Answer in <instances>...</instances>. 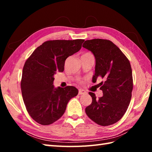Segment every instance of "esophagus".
Here are the masks:
<instances>
[{"mask_svg":"<svg viewBox=\"0 0 152 152\" xmlns=\"http://www.w3.org/2000/svg\"><path fill=\"white\" fill-rule=\"evenodd\" d=\"M87 92L83 89H79L78 91V94L79 95H83V94H86Z\"/></svg>","mask_w":152,"mask_h":152,"instance_id":"obj_1","label":"esophagus"}]
</instances>
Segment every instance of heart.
<instances>
[{
    "mask_svg": "<svg viewBox=\"0 0 152 152\" xmlns=\"http://www.w3.org/2000/svg\"><path fill=\"white\" fill-rule=\"evenodd\" d=\"M89 55H92L91 53L90 52H85L84 53H83V55H82V57H83V56H89Z\"/></svg>",
    "mask_w": 152,
    "mask_h": 152,
    "instance_id": "obj_1",
    "label": "heart"
}]
</instances>
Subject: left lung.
<instances>
[{"instance_id":"obj_1","label":"left lung","mask_w":152,"mask_h":152,"mask_svg":"<svg viewBox=\"0 0 152 152\" xmlns=\"http://www.w3.org/2000/svg\"><path fill=\"white\" fill-rule=\"evenodd\" d=\"M82 46L95 57L93 82L95 83L98 78L104 80L99 83L103 96L97 99L95 93L89 92L92 102L86 108V113L98 125H112L121 119L131 101L133 81L130 62L109 40H86Z\"/></svg>"}]
</instances>
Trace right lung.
I'll return each instance as SVG.
<instances>
[{"label":"right lung","mask_w":152,"mask_h":152,"mask_svg":"<svg viewBox=\"0 0 152 152\" xmlns=\"http://www.w3.org/2000/svg\"><path fill=\"white\" fill-rule=\"evenodd\" d=\"M83 39L48 40L25 61L21 89L27 110L35 121L48 125L58 120L78 90L74 86L55 88L54 74L63 72L68 57L81 49Z\"/></svg>","instance_id":"obj_1"}]
</instances>
